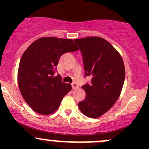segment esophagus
Listing matches in <instances>:
<instances>
[{"label": "esophagus", "instance_id": "esophagus-1", "mask_svg": "<svg viewBox=\"0 0 149 149\" xmlns=\"http://www.w3.org/2000/svg\"><path fill=\"white\" fill-rule=\"evenodd\" d=\"M71 86H72V88H73V89H76V88H79V86H78L76 83H73L71 84Z\"/></svg>", "mask_w": 149, "mask_h": 149}]
</instances>
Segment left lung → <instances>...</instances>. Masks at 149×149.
Returning a JSON list of instances; mask_svg holds the SVG:
<instances>
[{"label": "left lung", "mask_w": 149, "mask_h": 149, "mask_svg": "<svg viewBox=\"0 0 149 149\" xmlns=\"http://www.w3.org/2000/svg\"><path fill=\"white\" fill-rule=\"evenodd\" d=\"M82 56L85 76H91V84L82 86L86 97L79 103L82 113L97 118L116 102L125 77L120 54L106 40L99 37L76 39Z\"/></svg>", "instance_id": "8db88e82"}]
</instances>
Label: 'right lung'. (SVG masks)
<instances>
[{
  "instance_id": "right-lung-1",
  "label": "right lung",
  "mask_w": 149,
  "mask_h": 149,
  "mask_svg": "<svg viewBox=\"0 0 149 149\" xmlns=\"http://www.w3.org/2000/svg\"><path fill=\"white\" fill-rule=\"evenodd\" d=\"M79 49L71 39L42 37L28 47L21 58L18 70L19 90L30 107L43 115L58 109L70 84L61 81L55 70L63 54Z\"/></svg>"
}]
</instances>
